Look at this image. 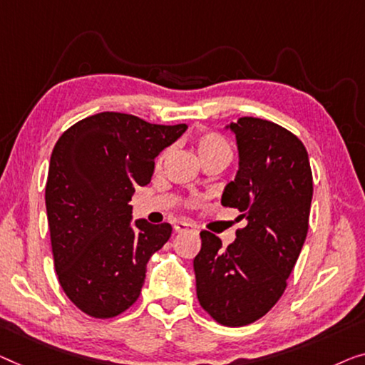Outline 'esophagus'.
I'll use <instances>...</instances> for the list:
<instances>
[{"label": "esophagus", "mask_w": 365, "mask_h": 365, "mask_svg": "<svg viewBox=\"0 0 365 365\" xmlns=\"http://www.w3.org/2000/svg\"><path fill=\"white\" fill-rule=\"evenodd\" d=\"M173 230H175V232H187V231H193V226L190 225V222H177L175 226H173Z\"/></svg>", "instance_id": "obj_1"}]
</instances>
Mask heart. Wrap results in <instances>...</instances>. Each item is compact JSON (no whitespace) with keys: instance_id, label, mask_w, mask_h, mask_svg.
Segmentation results:
<instances>
[{"instance_id":"heart-1","label":"heart","mask_w":365,"mask_h":365,"mask_svg":"<svg viewBox=\"0 0 365 365\" xmlns=\"http://www.w3.org/2000/svg\"><path fill=\"white\" fill-rule=\"evenodd\" d=\"M195 145H197V152H198L201 160L208 159V157H216V155H225L231 159L230 144H227L220 134H215V133L201 134L197 139V144ZM164 159H165V152L164 154H160L159 159H157V162H155L157 168H160Z\"/></svg>"}]
</instances>
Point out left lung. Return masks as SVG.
Returning <instances> with one entry per match:
<instances>
[{"label":"left lung","mask_w":365,"mask_h":365,"mask_svg":"<svg viewBox=\"0 0 365 365\" xmlns=\"http://www.w3.org/2000/svg\"><path fill=\"white\" fill-rule=\"evenodd\" d=\"M226 128L236 135L239 170L221 205L247 225L226 249L201 231L193 269L201 308L236 328L262 318L285 292L307 239L313 175L303 143L279 124L244 116Z\"/></svg>","instance_id":"obj_1"}]
</instances>
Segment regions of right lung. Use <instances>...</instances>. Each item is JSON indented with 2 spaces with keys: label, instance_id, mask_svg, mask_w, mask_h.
Instances as JSON below:
<instances>
[{
  "label": "right lung",
  "instance_id": "obj_1",
  "mask_svg": "<svg viewBox=\"0 0 365 365\" xmlns=\"http://www.w3.org/2000/svg\"><path fill=\"white\" fill-rule=\"evenodd\" d=\"M187 124L162 126L105 111L81 119L58 138L46 183V208L58 284L75 307L113 318L138 300L152 254L172 235L168 222L133 225L135 187Z\"/></svg>",
  "mask_w": 365,
  "mask_h": 365
}]
</instances>
